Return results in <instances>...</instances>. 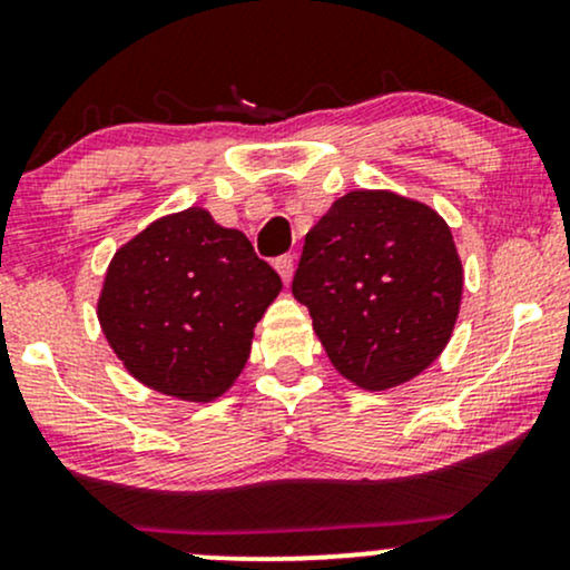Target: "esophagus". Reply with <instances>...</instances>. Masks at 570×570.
I'll list each match as a JSON object with an SVG mask.
<instances>
[{"label": "esophagus", "instance_id": "34e87169", "mask_svg": "<svg viewBox=\"0 0 570 570\" xmlns=\"http://www.w3.org/2000/svg\"><path fill=\"white\" fill-rule=\"evenodd\" d=\"M276 271H278V276L284 278V284H289L292 273H294V257H292V254H284V257L276 259Z\"/></svg>", "mask_w": 570, "mask_h": 570}]
</instances>
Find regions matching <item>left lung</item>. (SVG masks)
I'll return each instance as SVG.
<instances>
[{
  "label": "left lung",
  "instance_id": "left-lung-1",
  "mask_svg": "<svg viewBox=\"0 0 570 570\" xmlns=\"http://www.w3.org/2000/svg\"><path fill=\"white\" fill-rule=\"evenodd\" d=\"M463 267L426 203L356 189L305 235L292 294L345 381L385 391L412 381L444 351L461 311Z\"/></svg>",
  "mask_w": 570,
  "mask_h": 570
}]
</instances>
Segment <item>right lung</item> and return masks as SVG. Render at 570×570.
Wrapping results in <instances>:
<instances>
[{
    "label": "right lung",
    "instance_id": "add662e5",
    "mask_svg": "<svg viewBox=\"0 0 570 570\" xmlns=\"http://www.w3.org/2000/svg\"><path fill=\"white\" fill-rule=\"evenodd\" d=\"M278 292V273L246 235L193 206L117 248L98 322L136 381L185 402H212L246 367L254 326Z\"/></svg>",
    "mask_w": 570,
    "mask_h": 570
}]
</instances>
